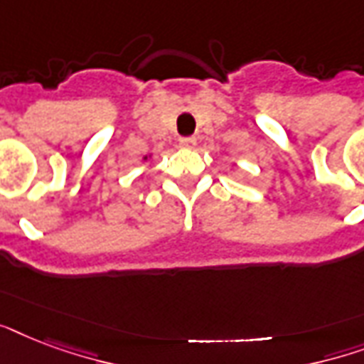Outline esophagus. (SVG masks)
<instances>
[{"label":"esophagus","mask_w":364,"mask_h":364,"mask_svg":"<svg viewBox=\"0 0 364 364\" xmlns=\"http://www.w3.org/2000/svg\"><path fill=\"white\" fill-rule=\"evenodd\" d=\"M179 145L185 149L196 147V137H181V139H179Z\"/></svg>","instance_id":"esophagus-1"}]
</instances>
